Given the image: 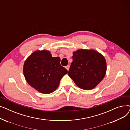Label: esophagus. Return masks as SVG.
Returning <instances> with one entry per match:
<instances>
[{
    "mask_svg": "<svg viewBox=\"0 0 130 130\" xmlns=\"http://www.w3.org/2000/svg\"><path fill=\"white\" fill-rule=\"evenodd\" d=\"M70 67V66L69 65H67V66H66V70H67V71H69V70Z\"/></svg>",
    "mask_w": 130,
    "mask_h": 130,
    "instance_id": "1",
    "label": "esophagus"
}]
</instances>
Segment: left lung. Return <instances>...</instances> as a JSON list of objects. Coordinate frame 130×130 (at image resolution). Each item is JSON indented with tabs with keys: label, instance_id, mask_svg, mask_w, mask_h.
<instances>
[{
	"label": "left lung",
	"instance_id": "1",
	"mask_svg": "<svg viewBox=\"0 0 130 130\" xmlns=\"http://www.w3.org/2000/svg\"><path fill=\"white\" fill-rule=\"evenodd\" d=\"M69 76L79 88L90 90L103 79L106 72L104 57L97 51L78 50L73 52Z\"/></svg>",
	"mask_w": 130,
	"mask_h": 130
}]
</instances>
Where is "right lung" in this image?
<instances>
[{"label": "right lung", "mask_w": 130, "mask_h": 130, "mask_svg": "<svg viewBox=\"0 0 130 130\" xmlns=\"http://www.w3.org/2000/svg\"><path fill=\"white\" fill-rule=\"evenodd\" d=\"M59 57L52 56L51 52L37 51L25 61L23 72L26 81L31 87L44 94L56 90L61 78L68 73L60 65Z\"/></svg>", "instance_id": "right-lung-1"}]
</instances>
